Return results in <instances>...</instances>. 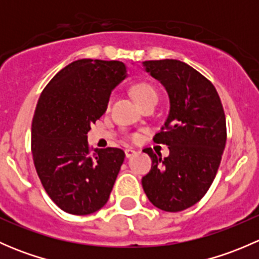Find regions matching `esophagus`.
<instances>
[{
  "instance_id": "1",
  "label": "esophagus",
  "mask_w": 259,
  "mask_h": 259,
  "mask_svg": "<svg viewBox=\"0 0 259 259\" xmlns=\"http://www.w3.org/2000/svg\"><path fill=\"white\" fill-rule=\"evenodd\" d=\"M135 154H137V151H135L133 148L125 149V156H126V158H132V156H134Z\"/></svg>"
}]
</instances>
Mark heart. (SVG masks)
<instances>
[{
    "label": "heart",
    "instance_id": "heart-1",
    "mask_svg": "<svg viewBox=\"0 0 259 259\" xmlns=\"http://www.w3.org/2000/svg\"><path fill=\"white\" fill-rule=\"evenodd\" d=\"M133 93H134L135 99H137L140 105H144L149 101H158V94L148 83H138L133 89Z\"/></svg>",
    "mask_w": 259,
    "mask_h": 259
}]
</instances>
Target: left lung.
<instances>
[{
    "label": "left lung",
    "mask_w": 259,
    "mask_h": 259,
    "mask_svg": "<svg viewBox=\"0 0 259 259\" xmlns=\"http://www.w3.org/2000/svg\"><path fill=\"white\" fill-rule=\"evenodd\" d=\"M143 67L169 98V114L154 137L168 145L169 156L143 150L153 161L143 189L159 209L184 210L204 197L215 178L227 142L226 115L213 83L185 62L153 60Z\"/></svg>",
    "instance_id": "1"
}]
</instances>
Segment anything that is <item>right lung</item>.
I'll use <instances>...</instances> for the list:
<instances>
[{"label": "right lung", "mask_w": 259, "mask_h": 259, "mask_svg": "<svg viewBox=\"0 0 259 259\" xmlns=\"http://www.w3.org/2000/svg\"><path fill=\"white\" fill-rule=\"evenodd\" d=\"M126 77L121 61L76 60L52 77L38 99L31 127L33 164L49 197L66 213L91 214L110 197L125 153L106 148L91 154L88 133Z\"/></svg>", "instance_id": "add662e5"}]
</instances>
